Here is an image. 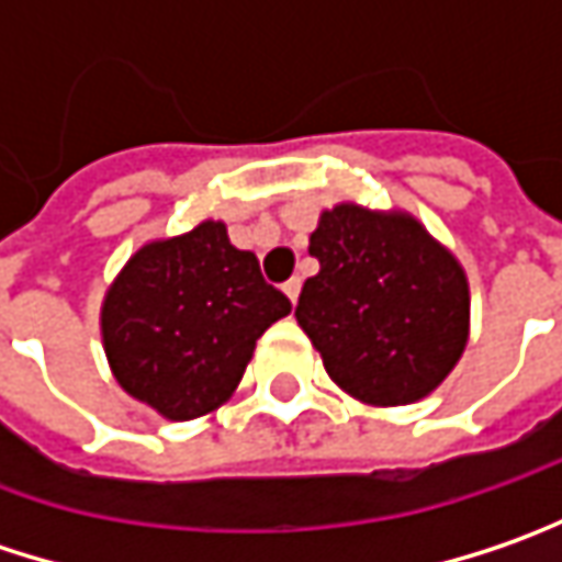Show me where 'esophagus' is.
I'll use <instances>...</instances> for the list:
<instances>
[{"label": "esophagus", "instance_id": "34e87169", "mask_svg": "<svg viewBox=\"0 0 562 562\" xmlns=\"http://www.w3.org/2000/svg\"><path fill=\"white\" fill-rule=\"evenodd\" d=\"M282 292L289 295V302H299V292H302V280H299V277L285 280V282H282Z\"/></svg>", "mask_w": 562, "mask_h": 562}]
</instances>
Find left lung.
I'll use <instances>...</instances> for the list:
<instances>
[{
	"label": "left lung",
	"mask_w": 562,
	"mask_h": 562,
	"mask_svg": "<svg viewBox=\"0 0 562 562\" xmlns=\"http://www.w3.org/2000/svg\"><path fill=\"white\" fill-rule=\"evenodd\" d=\"M295 317L327 375L379 407L436 391L468 344V280L416 218L340 203L321 215Z\"/></svg>",
	"instance_id": "left-lung-1"
}]
</instances>
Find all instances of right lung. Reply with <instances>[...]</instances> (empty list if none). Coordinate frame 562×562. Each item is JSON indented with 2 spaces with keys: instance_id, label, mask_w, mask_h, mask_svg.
<instances>
[{
  "instance_id": "add662e5",
  "label": "right lung",
  "mask_w": 562,
  "mask_h": 562,
  "mask_svg": "<svg viewBox=\"0 0 562 562\" xmlns=\"http://www.w3.org/2000/svg\"><path fill=\"white\" fill-rule=\"evenodd\" d=\"M292 312L250 250L203 222L130 257L101 312L104 352L126 394L168 419L232 397L260 334Z\"/></svg>"
}]
</instances>
